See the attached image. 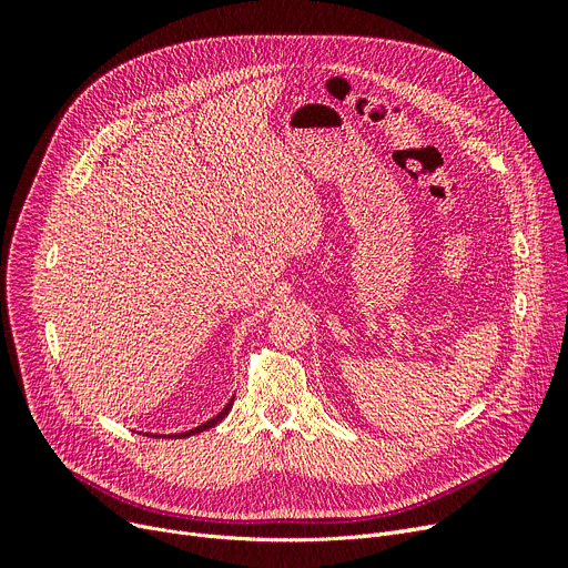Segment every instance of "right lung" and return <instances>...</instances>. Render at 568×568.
Wrapping results in <instances>:
<instances>
[{
  "label": "right lung",
  "instance_id": "obj_1",
  "mask_svg": "<svg viewBox=\"0 0 568 568\" xmlns=\"http://www.w3.org/2000/svg\"><path fill=\"white\" fill-rule=\"evenodd\" d=\"M232 403H234V398L214 416V419H209L206 424H202V426H197V428H193V430H186V433H176V435H168V437H191V435H195V433H202V430H206V428H214L219 422H223L225 419V414L232 409ZM156 437H161V435H156Z\"/></svg>",
  "mask_w": 568,
  "mask_h": 568
}]
</instances>
